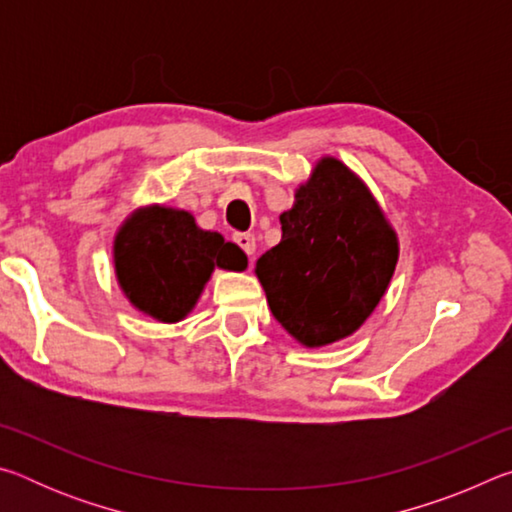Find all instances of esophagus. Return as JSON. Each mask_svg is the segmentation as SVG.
I'll use <instances>...</instances> for the list:
<instances>
[{
  "mask_svg": "<svg viewBox=\"0 0 512 512\" xmlns=\"http://www.w3.org/2000/svg\"><path fill=\"white\" fill-rule=\"evenodd\" d=\"M235 241H237V246L244 250L248 257H253L255 248H257V241H255L253 235H248V232H239V235H235Z\"/></svg>",
  "mask_w": 512,
  "mask_h": 512,
  "instance_id": "34e87169",
  "label": "esophagus"
}]
</instances>
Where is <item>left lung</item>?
Returning <instances> with one entry per match:
<instances>
[{"mask_svg":"<svg viewBox=\"0 0 512 512\" xmlns=\"http://www.w3.org/2000/svg\"><path fill=\"white\" fill-rule=\"evenodd\" d=\"M282 241L257 259L266 302L302 348L348 339L393 280L400 239L370 187L323 155L280 214Z\"/></svg>","mask_w":512,"mask_h":512,"instance_id":"obj_1","label":"left lung"}]
</instances>
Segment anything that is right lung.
I'll use <instances>...</instances> for the list:
<instances>
[{"instance_id": "obj_1", "label": "right lung", "mask_w": 512, "mask_h": 512, "mask_svg": "<svg viewBox=\"0 0 512 512\" xmlns=\"http://www.w3.org/2000/svg\"><path fill=\"white\" fill-rule=\"evenodd\" d=\"M112 264L121 293L158 323H180L192 314L214 268L246 271L244 250L194 214L171 205H140L112 239Z\"/></svg>"}]
</instances>
